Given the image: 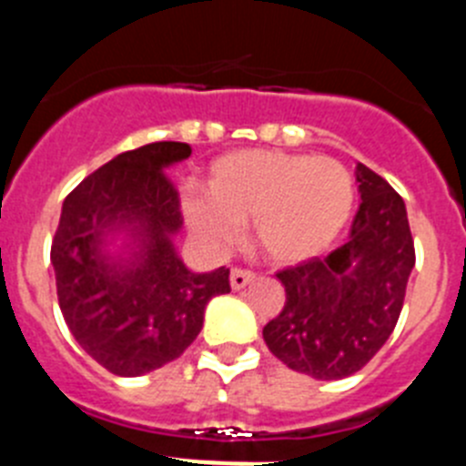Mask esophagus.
<instances>
[{
    "instance_id": "34e87169",
    "label": "esophagus",
    "mask_w": 466,
    "mask_h": 466,
    "mask_svg": "<svg viewBox=\"0 0 466 466\" xmlns=\"http://www.w3.org/2000/svg\"><path fill=\"white\" fill-rule=\"evenodd\" d=\"M254 278H257V275H254L252 270L233 268V270H230V287H233L236 291H240V289H245L247 284L254 282Z\"/></svg>"
}]
</instances>
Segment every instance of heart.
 <instances>
[{
  "instance_id": "heart-1",
  "label": "heart",
  "mask_w": 466,
  "mask_h": 466,
  "mask_svg": "<svg viewBox=\"0 0 466 466\" xmlns=\"http://www.w3.org/2000/svg\"><path fill=\"white\" fill-rule=\"evenodd\" d=\"M355 208V182L333 158L270 149L233 151L209 167L208 193H188L182 214L196 240L221 252L242 224L268 261L296 266L327 252Z\"/></svg>"
}]
</instances>
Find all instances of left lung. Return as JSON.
<instances>
[{
	"label": "left lung",
	"mask_w": 466,
	"mask_h": 466,
	"mask_svg": "<svg viewBox=\"0 0 466 466\" xmlns=\"http://www.w3.org/2000/svg\"><path fill=\"white\" fill-rule=\"evenodd\" d=\"M360 209L350 238L324 258L279 270L287 300L263 327V340L282 364L317 380L357 373L394 331L415 266L401 196L357 163Z\"/></svg>",
	"instance_id": "1"
}]
</instances>
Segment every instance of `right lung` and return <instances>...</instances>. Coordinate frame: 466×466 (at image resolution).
<instances>
[{
    "mask_svg": "<svg viewBox=\"0 0 466 466\" xmlns=\"http://www.w3.org/2000/svg\"><path fill=\"white\" fill-rule=\"evenodd\" d=\"M184 142L118 154L63 203L51 247L60 310L76 343L106 371L151 373L203 329L205 308L228 294V268L193 273L175 247L182 212L166 170Z\"/></svg>",
    "mask_w": 466,
    "mask_h": 466,
    "instance_id": "right-lung-1",
    "label": "right lung"
}]
</instances>
